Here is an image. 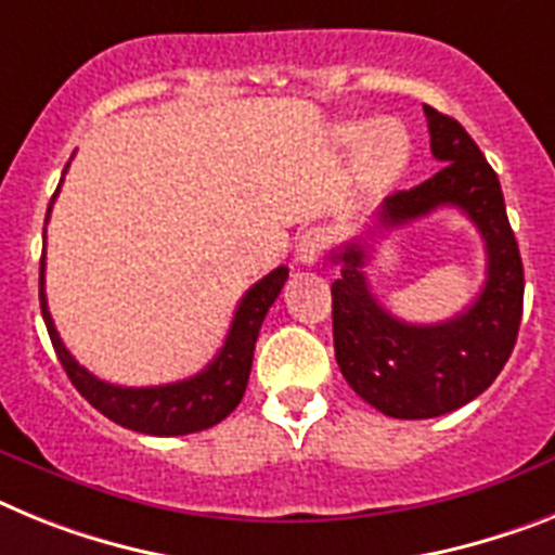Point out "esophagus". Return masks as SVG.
Masks as SVG:
<instances>
[{
  "label": "esophagus",
  "mask_w": 555,
  "mask_h": 555,
  "mask_svg": "<svg viewBox=\"0 0 555 555\" xmlns=\"http://www.w3.org/2000/svg\"><path fill=\"white\" fill-rule=\"evenodd\" d=\"M330 245V234L324 228H307L305 234L299 236V245H296V259L301 264H315L324 256Z\"/></svg>",
  "instance_id": "34e87169"
}]
</instances>
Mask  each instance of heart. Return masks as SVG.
<instances>
[{
  "instance_id": "obj_1",
  "label": "heart",
  "mask_w": 555,
  "mask_h": 555,
  "mask_svg": "<svg viewBox=\"0 0 555 555\" xmlns=\"http://www.w3.org/2000/svg\"><path fill=\"white\" fill-rule=\"evenodd\" d=\"M366 135L364 152H361V171L370 185H386L392 183L400 169L406 166L409 157V138L406 132L392 124V120H380L378 127H366V124H347L341 129L344 143H358Z\"/></svg>"
}]
</instances>
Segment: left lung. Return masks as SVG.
<instances>
[{
  "mask_svg": "<svg viewBox=\"0 0 555 555\" xmlns=\"http://www.w3.org/2000/svg\"><path fill=\"white\" fill-rule=\"evenodd\" d=\"M431 155L443 169L426 183L395 191L375 214L378 228H400L451 206L486 242V285L463 313L440 324H409L386 313L366 285V242L333 254V341L341 375L378 412L400 421L440 417L465 406L496 380L522 321L525 270L511 231L500 177L457 120L423 106ZM372 234V231H370Z\"/></svg>",
  "mask_w": 555,
  "mask_h": 555,
  "instance_id": "8db88e82",
  "label": "left lung"
}]
</instances>
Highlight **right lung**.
Returning <instances> with one entry per match:
<instances>
[{
    "label": "right lung",
    "mask_w": 555,
    "mask_h": 555,
    "mask_svg": "<svg viewBox=\"0 0 555 555\" xmlns=\"http://www.w3.org/2000/svg\"><path fill=\"white\" fill-rule=\"evenodd\" d=\"M55 194H59V189H55ZM53 199H50V208H53ZM285 282L287 268L282 264V268L270 270L268 276L259 279L242 296L234 321H231V330L225 335V344H222V349L206 370L197 372L194 378L177 380V384L141 386V389L106 384V380L95 378L92 372L83 370L76 358L69 356V349L64 347V341L59 338V330L50 319L48 296H44V256H41L39 268V301L55 356L62 361L67 378L81 392V398L90 400L98 412L109 417L112 423H118V426H127L132 431H141V435L175 437L217 426L240 406L245 386H248L250 364H254L256 338H259V330H262L270 305L276 301Z\"/></svg>",
    "instance_id": "right-lung-1"
}]
</instances>
